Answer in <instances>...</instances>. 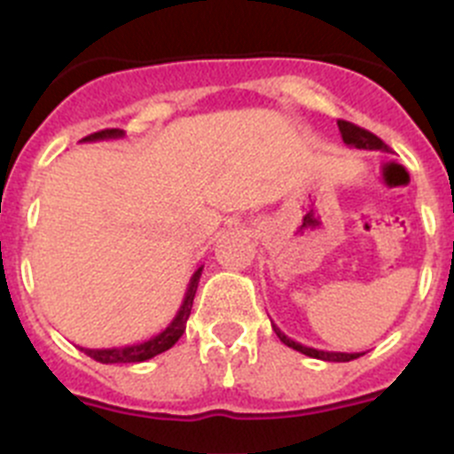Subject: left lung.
<instances>
[{"mask_svg":"<svg viewBox=\"0 0 454 454\" xmlns=\"http://www.w3.org/2000/svg\"><path fill=\"white\" fill-rule=\"evenodd\" d=\"M339 131H340V138H343V143L350 147H356V150H382V152H391L388 150V145L384 143V140L377 138L375 134H371L368 129H362V127H356V124L352 122H346V120H339ZM272 330H275V334L279 336V340H282L284 346L293 348V350L302 352V355L307 356H314V359H323V362H352V359H356V356H362L364 352H327V350H316V348H309V346H302V343H298V340L288 339L286 334H284L277 325H272Z\"/></svg>","mask_w":454,"mask_h":454,"instance_id":"obj_1","label":"left lung"}]
</instances>
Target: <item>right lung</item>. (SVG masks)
<instances>
[{"label":"right lung","instance_id":"obj_1","mask_svg":"<svg viewBox=\"0 0 454 454\" xmlns=\"http://www.w3.org/2000/svg\"><path fill=\"white\" fill-rule=\"evenodd\" d=\"M124 131L122 129H104L98 131V134H90L86 138H82V143H95V140H115L122 138ZM202 268L200 266L198 270L192 272L191 282H188L186 295H184V302L179 307L177 316L168 323L166 330H161L159 334H154L152 339L140 340V343H134V346H122V348H82L90 359L99 364H138V362H147L152 356L161 355V352L170 350L182 334L186 332V320L191 316L192 309V298H195V291H198L200 284V275H202Z\"/></svg>","mask_w":454,"mask_h":454}]
</instances>
